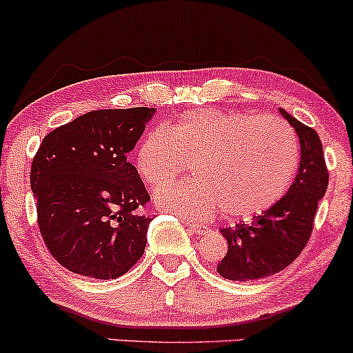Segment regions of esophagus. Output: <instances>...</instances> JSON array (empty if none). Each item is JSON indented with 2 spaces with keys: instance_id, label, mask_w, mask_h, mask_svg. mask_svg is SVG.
<instances>
[{
  "instance_id": "34e87169",
  "label": "esophagus",
  "mask_w": 353,
  "mask_h": 353,
  "mask_svg": "<svg viewBox=\"0 0 353 353\" xmlns=\"http://www.w3.org/2000/svg\"><path fill=\"white\" fill-rule=\"evenodd\" d=\"M189 230L195 233V235H203V233L209 232V227L205 225H197V223H189Z\"/></svg>"
}]
</instances>
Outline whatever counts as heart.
I'll list each match as a JSON object with an SVG mask.
<instances>
[{"mask_svg": "<svg viewBox=\"0 0 353 353\" xmlns=\"http://www.w3.org/2000/svg\"><path fill=\"white\" fill-rule=\"evenodd\" d=\"M299 163L294 131L276 117L203 108L143 138L134 165L161 188L193 164L196 179L154 194L159 209L205 220L219 209L228 219L265 214L290 189Z\"/></svg>", "mask_w": 353, "mask_h": 353, "instance_id": "obj_1", "label": "heart"}]
</instances>
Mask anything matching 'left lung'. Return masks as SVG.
Returning a JSON list of instances; mask_svg holds the SVG:
<instances>
[{"label":"left lung","mask_w":353,"mask_h":353,"mask_svg":"<svg viewBox=\"0 0 353 353\" xmlns=\"http://www.w3.org/2000/svg\"><path fill=\"white\" fill-rule=\"evenodd\" d=\"M299 138V171L284 197L248 223L222 228L228 250L217 265L232 281L268 278L290 266L303 252L314 227L317 205L324 197L329 172L319 134L279 108Z\"/></svg>","instance_id":"8db88e82"}]
</instances>
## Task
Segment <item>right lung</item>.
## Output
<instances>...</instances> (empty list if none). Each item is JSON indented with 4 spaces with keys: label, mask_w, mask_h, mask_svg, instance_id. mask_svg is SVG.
<instances>
[{
    "label": "right lung",
    "mask_w": 353,
    "mask_h": 353,
    "mask_svg": "<svg viewBox=\"0 0 353 353\" xmlns=\"http://www.w3.org/2000/svg\"><path fill=\"white\" fill-rule=\"evenodd\" d=\"M156 108L95 110L42 139L31 165L37 223L63 268L97 279L125 274L143 256L150 201L126 154Z\"/></svg>",
    "instance_id": "1"
}]
</instances>
